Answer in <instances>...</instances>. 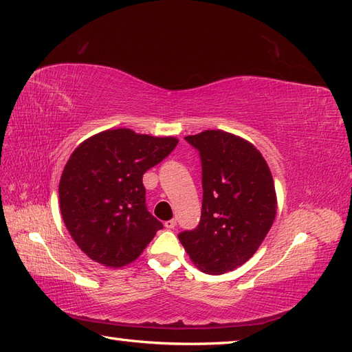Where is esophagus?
Here are the masks:
<instances>
[{"instance_id": "obj_1", "label": "esophagus", "mask_w": 352, "mask_h": 352, "mask_svg": "<svg viewBox=\"0 0 352 352\" xmlns=\"http://www.w3.org/2000/svg\"><path fill=\"white\" fill-rule=\"evenodd\" d=\"M175 226H177L175 219H170V220H166V222H165V228H168V230H174Z\"/></svg>"}]
</instances>
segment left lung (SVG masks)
Segmentation results:
<instances>
[{
  "instance_id": "8db88e82",
  "label": "left lung",
  "mask_w": 352,
  "mask_h": 352,
  "mask_svg": "<svg viewBox=\"0 0 352 352\" xmlns=\"http://www.w3.org/2000/svg\"><path fill=\"white\" fill-rule=\"evenodd\" d=\"M202 162L198 228L178 235L201 272L223 274L249 261L272 228L277 196L272 170L255 145L223 130L186 136Z\"/></svg>"
}]
</instances>
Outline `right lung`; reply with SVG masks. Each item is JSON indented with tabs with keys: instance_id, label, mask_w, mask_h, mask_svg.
Instances as JSON below:
<instances>
[{
	"instance_id": "right-lung-1",
	"label": "right lung",
	"mask_w": 352,
	"mask_h": 352,
	"mask_svg": "<svg viewBox=\"0 0 352 352\" xmlns=\"http://www.w3.org/2000/svg\"><path fill=\"white\" fill-rule=\"evenodd\" d=\"M177 144L174 136L120 127L89 136L72 153L60 179V210L89 259L109 268L129 265L162 230L146 210L142 175Z\"/></svg>"
}]
</instances>
